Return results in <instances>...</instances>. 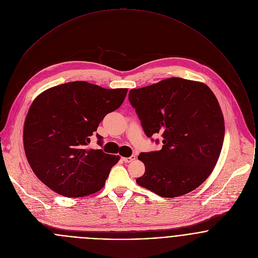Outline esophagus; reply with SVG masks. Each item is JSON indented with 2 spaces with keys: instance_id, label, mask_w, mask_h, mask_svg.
<instances>
[{
  "instance_id": "1",
  "label": "esophagus",
  "mask_w": 258,
  "mask_h": 258,
  "mask_svg": "<svg viewBox=\"0 0 258 258\" xmlns=\"http://www.w3.org/2000/svg\"><path fill=\"white\" fill-rule=\"evenodd\" d=\"M122 160L125 162V163H130L132 161L135 160V156H131V157H123Z\"/></svg>"
}]
</instances>
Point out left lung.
Segmentation results:
<instances>
[{"mask_svg": "<svg viewBox=\"0 0 258 258\" xmlns=\"http://www.w3.org/2000/svg\"><path fill=\"white\" fill-rule=\"evenodd\" d=\"M148 137L161 133L160 151L141 153L145 173L136 183L164 198L203 184L217 165L224 138L220 103L203 82L171 77L129 91Z\"/></svg>", "mask_w": 258, "mask_h": 258, "instance_id": "obj_1", "label": "left lung"}]
</instances>
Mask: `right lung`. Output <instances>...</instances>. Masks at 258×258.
I'll return each instance as SVG.
<instances>
[{
    "instance_id": "obj_1",
    "label": "right lung",
    "mask_w": 258,
    "mask_h": 258,
    "mask_svg": "<svg viewBox=\"0 0 258 258\" xmlns=\"http://www.w3.org/2000/svg\"><path fill=\"white\" fill-rule=\"evenodd\" d=\"M128 89L86 81L50 87L33 101L24 124V149L37 179L68 198L100 190L120 156L87 147L106 114L118 109ZM97 138H102L97 134Z\"/></svg>"
}]
</instances>
